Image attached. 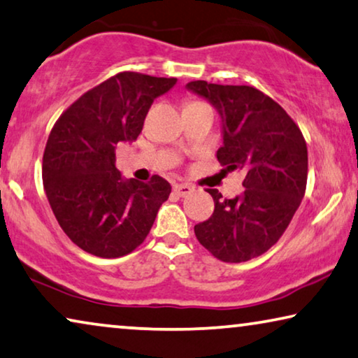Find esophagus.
Here are the masks:
<instances>
[{"label": "esophagus", "mask_w": 358, "mask_h": 358, "mask_svg": "<svg viewBox=\"0 0 358 358\" xmlns=\"http://www.w3.org/2000/svg\"><path fill=\"white\" fill-rule=\"evenodd\" d=\"M173 189H174V192L179 196H187V195L192 194V192H194V185H190V184H176Z\"/></svg>", "instance_id": "obj_1"}]
</instances>
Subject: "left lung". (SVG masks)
<instances>
[{
    "label": "left lung",
    "instance_id": "8db88e82",
    "mask_svg": "<svg viewBox=\"0 0 358 358\" xmlns=\"http://www.w3.org/2000/svg\"><path fill=\"white\" fill-rule=\"evenodd\" d=\"M187 89L208 98L222 117L224 143L216 153L217 162L245 174V189L236 199L206 189L215 211L195 224V236L217 260L248 262L281 239L303 199L307 143L294 119L253 87L194 80Z\"/></svg>",
    "mask_w": 358,
    "mask_h": 358
}]
</instances>
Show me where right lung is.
Instances as JSON below:
<instances>
[{
    "label": "right lung",
    "mask_w": 358,
    "mask_h": 358,
    "mask_svg": "<svg viewBox=\"0 0 358 358\" xmlns=\"http://www.w3.org/2000/svg\"><path fill=\"white\" fill-rule=\"evenodd\" d=\"M176 80L119 72L77 98L51 129L43 187L61 229L84 252L101 258L134 252L168 200L171 185L159 176L124 180L115 148L136 141L153 100Z\"/></svg>",
    "instance_id": "1"
}]
</instances>
